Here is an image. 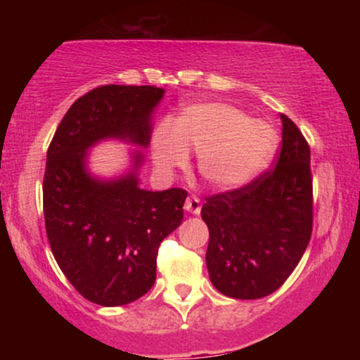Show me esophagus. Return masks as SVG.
Masks as SVG:
<instances>
[{
	"label": "esophagus",
	"mask_w": 360,
	"mask_h": 360,
	"mask_svg": "<svg viewBox=\"0 0 360 360\" xmlns=\"http://www.w3.org/2000/svg\"><path fill=\"white\" fill-rule=\"evenodd\" d=\"M184 210L188 213H191V214H200V212H201L200 198L189 196L188 200H186V203H184Z\"/></svg>",
	"instance_id": "esophagus-1"
}]
</instances>
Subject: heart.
Returning a JSON list of instances; mask_svg holds the SVG:
<instances>
[{
	"label": "heart",
	"instance_id": "b5f03b06",
	"mask_svg": "<svg viewBox=\"0 0 360 360\" xmlns=\"http://www.w3.org/2000/svg\"><path fill=\"white\" fill-rule=\"evenodd\" d=\"M269 125L226 103H196L181 111L171 130L152 139V159L160 174H171L196 154L201 179L213 189H233L254 177L274 150Z\"/></svg>",
	"mask_w": 360,
	"mask_h": 360
}]
</instances>
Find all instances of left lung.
<instances>
[{
    "label": "left lung",
    "mask_w": 360,
    "mask_h": 360,
    "mask_svg": "<svg viewBox=\"0 0 360 360\" xmlns=\"http://www.w3.org/2000/svg\"><path fill=\"white\" fill-rule=\"evenodd\" d=\"M278 164L245 188L206 198V266L221 295L257 300L284 284L311 237L309 147L286 115Z\"/></svg>",
    "instance_id": "1"
}]
</instances>
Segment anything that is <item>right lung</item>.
<instances>
[{"mask_svg":"<svg viewBox=\"0 0 360 360\" xmlns=\"http://www.w3.org/2000/svg\"><path fill=\"white\" fill-rule=\"evenodd\" d=\"M155 86L96 88L64 115L47 150L44 217L53 257L79 295L122 307L154 286L160 242L181 225L184 189L140 188L142 150H130L123 174L89 171V150L106 140L147 148L164 98Z\"/></svg>","mask_w":360,"mask_h":360,"instance_id":"add662e5","label":"right lung"}]
</instances>
